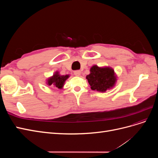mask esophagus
I'll use <instances>...</instances> for the list:
<instances>
[{"mask_svg":"<svg viewBox=\"0 0 158 158\" xmlns=\"http://www.w3.org/2000/svg\"><path fill=\"white\" fill-rule=\"evenodd\" d=\"M80 74H81L80 70H75V71L74 72V74L75 76H80Z\"/></svg>","mask_w":158,"mask_h":158,"instance_id":"34e87169","label":"esophagus"}]
</instances>
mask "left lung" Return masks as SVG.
I'll use <instances>...</instances> for the list:
<instances>
[{"label":"left lung","mask_w":158,"mask_h":158,"mask_svg":"<svg viewBox=\"0 0 158 158\" xmlns=\"http://www.w3.org/2000/svg\"><path fill=\"white\" fill-rule=\"evenodd\" d=\"M91 89L99 92H106L113 86L116 82L114 70L111 68H99L96 65L90 69V74L86 76Z\"/></svg>","instance_id":"obj_1"}]
</instances>
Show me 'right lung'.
Returning a JSON list of instances; mask_svg holds the SVG:
<instances>
[{
    "label": "right lung",
    "mask_w": 158,
    "mask_h": 158,
    "mask_svg": "<svg viewBox=\"0 0 158 158\" xmlns=\"http://www.w3.org/2000/svg\"><path fill=\"white\" fill-rule=\"evenodd\" d=\"M69 77V75L61 76L59 75V73H56L53 75L52 77L50 78L48 80V85H54L56 88L60 89L65 82V80Z\"/></svg>",
    "instance_id": "add662e5"
}]
</instances>
